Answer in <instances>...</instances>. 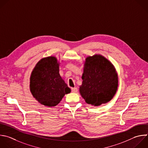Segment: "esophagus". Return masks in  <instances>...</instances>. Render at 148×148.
<instances>
[{
  "label": "esophagus",
  "instance_id": "obj_1",
  "mask_svg": "<svg viewBox=\"0 0 148 148\" xmlns=\"http://www.w3.org/2000/svg\"><path fill=\"white\" fill-rule=\"evenodd\" d=\"M71 91H72V92H73V93H77V92H78V89H77V88H75V87L72 88H71Z\"/></svg>",
  "mask_w": 148,
  "mask_h": 148
}]
</instances>
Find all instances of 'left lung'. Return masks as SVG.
I'll use <instances>...</instances> for the list:
<instances>
[{"mask_svg":"<svg viewBox=\"0 0 148 148\" xmlns=\"http://www.w3.org/2000/svg\"><path fill=\"white\" fill-rule=\"evenodd\" d=\"M79 92L86 103L99 106L109 102L116 93L118 77L113 64L101 55L86 59Z\"/></svg>","mask_w":148,"mask_h":148,"instance_id":"1","label":"left lung"}]
</instances>
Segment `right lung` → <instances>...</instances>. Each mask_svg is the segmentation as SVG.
<instances>
[{"label": "right lung", "instance_id": "1", "mask_svg": "<svg viewBox=\"0 0 148 148\" xmlns=\"http://www.w3.org/2000/svg\"><path fill=\"white\" fill-rule=\"evenodd\" d=\"M59 63L55 57L41 59L33 70L30 78V90L42 105L52 107L60 103L71 89L59 74Z\"/></svg>", "mask_w": 148, "mask_h": 148}]
</instances>
